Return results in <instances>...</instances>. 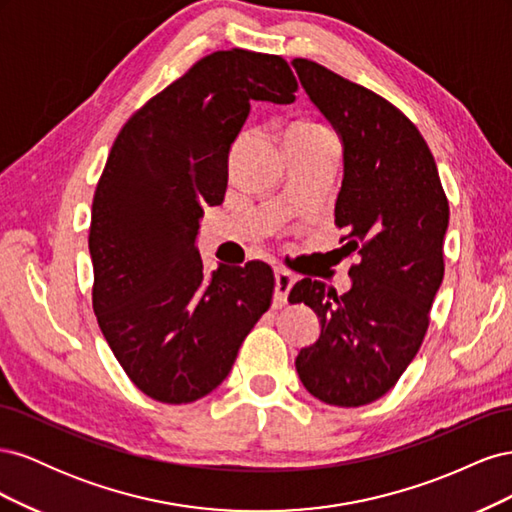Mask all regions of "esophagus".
Masks as SVG:
<instances>
[{
	"instance_id": "1",
	"label": "esophagus",
	"mask_w": 512,
	"mask_h": 512,
	"mask_svg": "<svg viewBox=\"0 0 512 512\" xmlns=\"http://www.w3.org/2000/svg\"><path fill=\"white\" fill-rule=\"evenodd\" d=\"M294 282H297V277H294L290 271L275 269V288H273V305L275 307L286 305L288 292H290Z\"/></svg>"
}]
</instances>
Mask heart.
<instances>
[{"label": "heart", "instance_id": "b5f03b06", "mask_svg": "<svg viewBox=\"0 0 512 512\" xmlns=\"http://www.w3.org/2000/svg\"><path fill=\"white\" fill-rule=\"evenodd\" d=\"M294 128H316V126H307V123H299V126H294Z\"/></svg>", "mask_w": 512, "mask_h": 512}]
</instances>
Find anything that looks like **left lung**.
Listing matches in <instances>:
<instances>
[{"instance_id": "8db88e82", "label": "left lung", "mask_w": 512, "mask_h": 512, "mask_svg": "<svg viewBox=\"0 0 512 512\" xmlns=\"http://www.w3.org/2000/svg\"><path fill=\"white\" fill-rule=\"evenodd\" d=\"M292 66L342 141L335 224L348 254L361 256L344 294L309 277L292 286L288 299L320 320L294 365L316 399L356 408L389 393L423 344L444 277L448 200L425 138L399 108L316 61Z\"/></svg>"}]
</instances>
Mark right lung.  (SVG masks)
<instances>
[{"mask_svg":"<svg viewBox=\"0 0 512 512\" xmlns=\"http://www.w3.org/2000/svg\"><path fill=\"white\" fill-rule=\"evenodd\" d=\"M282 57L243 49L203 57L117 134L91 207L94 312L130 380L162 404H190L224 382L271 305L265 262L205 275L196 235L222 205L228 153L250 102H294Z\"/></svg>","mask_w":512,"mask_h":512,"instance_id":"1","label":"right lung"}]
</instances>
